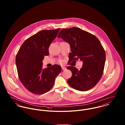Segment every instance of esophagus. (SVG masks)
I'll return each instance as SVG.
<instances>
[{
  "label": "esophagus",
  "mask_w": 125,
  "mask_h": 125,
  "mask_svg": "<svg viewBox=\"0 0 125 125\" xmlns=\"http://www.w3.org/2000/svg\"><path fill=\"white\" fill-rule=\"evenodd\" d=\"M62 70H65L66 69V68L65 67H64V66H62Z\"/></svg>",
  "instance_id": "esophagus-1"
}]
</instances>
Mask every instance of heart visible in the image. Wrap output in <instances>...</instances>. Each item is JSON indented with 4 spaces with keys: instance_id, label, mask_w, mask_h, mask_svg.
Returning <instances> with one entry per match:
<instances>
[{
    "instance_id": "obj_1",
    "label": "heart",
    "mask_w": 125,
    "mask_h": 125,
    "mask_svg": "<svg viewBox=\"0 0 125 125\" xmlns=\"http://www.w3.org/2000/svg\"><path fill=\"white\" fill-rule=\"evenodd\" d=\"M60 63H63V61H62V60H60Z\"/></svg>"
}]
</instances>
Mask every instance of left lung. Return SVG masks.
Instances as JSON below:
<instances>
[{
  "instance_id": "1",
  "label": "left lung",
  "mask_w": 125,
  "mask_h": 125,
  "mask_svg": "<svg viewBox=\"0 0 125 125\" xmlns=\"http://www.w3.org/2000/svg\"><path fill=\"white\" fill-rule=\"evenodd\" d=\"M57 37L70 45L69 62L78 59L83 62L80 70L73 66L67 67L72 73L71 77L67 80L69 85L81 91L93 88L103 75L106 59L105 51L99 40L94 35L75 27L62 29Z\"/></svg>"
}]
</instances>
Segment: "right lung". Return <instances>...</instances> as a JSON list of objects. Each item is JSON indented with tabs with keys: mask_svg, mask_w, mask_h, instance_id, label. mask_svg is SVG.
Returning a JSON list of instances; mask_svg holds the SVG:
<instances>
[{
	"mask_svg": "<svg viewBox=\"0 0 125 125\" xmlns=\"http://www.w3.org/2000/svg\"><path fill=\"white\" fill-rule=\"evenodd\" d=\"M60 30H42L27 39L16 57L19 78L31 93L43 94L53 86L55 78L61 72V66L54 64L43 69L42 61L49 54V48Z\"/></svg>",
	"mask_w": 125,
	"mask_h": 125,
	"instance_id": "1",
	"label": "right lung"
}]
</instances>
